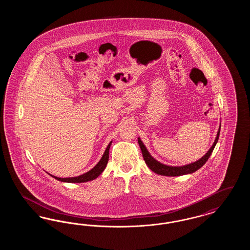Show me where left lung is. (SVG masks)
<instances>
[{"instance_id": "left-lung-1", "label": "left lung", "mask_w": 250, "mask_h": 250, "mask_svg": "<svg viewBox=\"0 0 250 250\" xmlns=\"http://www.w3.org/2000/svg\"><path fill=\"white\" fill-rule=\"evenodd\" d=\"M220 127H221V124L219 125V128L217 131L215 140H214V143L212 145V147L209 149V151L202 156L201 159L185 165V166H167L163 163H160L159 161H157L155 159L152 155H150L149 151L147 150V148L145 147V145L143 144L142 140L139 138L138 139V143L140 144L142 153H143V159L146 163V165L149 167V168L151 170H153L156 174H160V175H164V176H181V175H185V174H190L195 172L196 170H198L199 168H201L208 160V158L210 157V155H212L214 148L216 145V143L218 142V138H219V133H220Z\"/></svg>"}]
</instances>
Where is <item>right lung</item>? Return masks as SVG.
<instances>
[{
	"instance_id": "right-lung-1",
	"label": "right lung",
	"mask_w": 250,
	"mask_h": 250,
	"mask_svg": "<svg viewBox=\"0 0 250 250\" xmlns=\"http://www.w3.org/2000/svg\"><path fill=\"white\" fill-rule=\"evenodd\" d=\"M111 143H112V142L108 143V145H107L104 154L102 155L101 159L99 160V162L91 170L87 171L86 173L79 175L77 177H68V178H60V177H56V176L51 175V174H49V175L52 176L53 178L58 180V181L64 182V183H85V182L95 180L103 172V170L105 169V167L107 166V161H108V152H109V147H110Z\"/></svg>"
}]
</instances>
